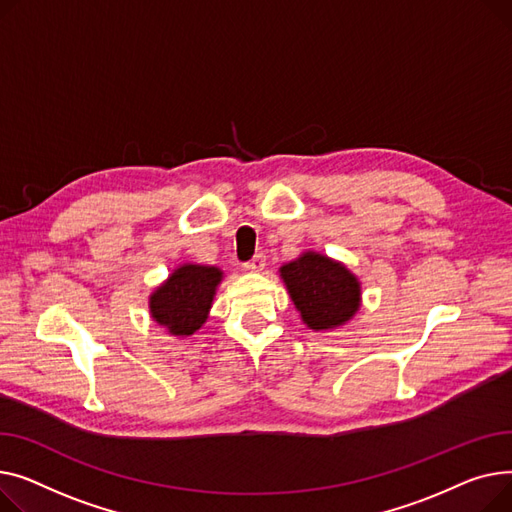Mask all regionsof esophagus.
Returning a JSON list of instances; mask_svg holds the SVG:
<instances>
[{
    "mask_svg": "<svg viewBox=\"0 0 512 512\" xmlns=\"http://www.w3.org/2000/svg\"><path fill=\"white\" fill-rule=\"evenodd\" d=\"M266 266V256L262 254V252H258L252 260H248L246 264H244V268L246 270H252V273H258V270H262Z\"/></svg>",
    "mask_w": 512,
    "mask_h": 512,
    "instance_id": "esophagus-1",
    "label": "esophagus"
}]
</instances>
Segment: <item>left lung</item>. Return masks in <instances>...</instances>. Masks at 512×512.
<instances>
[{
    "mask_svg": "<svg viewBox=\"0 0 512 512\" xmlns=\"http://www.w3.org/2000/svg\"><path fill=\"white\" fill-rule=\"evenodd\" d=\"M295 308L314 330L345 324L359 308V283L349 270L330 258L306 252L281 268Z\"/></svg>",
    "mask_w": 512,
    "mask_h": 512,
    "instance_id": "8db88e82",
    "label": "left lung"
}]
</instances>
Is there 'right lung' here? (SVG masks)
I'll return each instance as SVG.
<instances>
[{
    "label": "right lung",
    "instance_id": "add662e5",
    "mask_svg": "<svg viewBox=\"0 0 512 512\" xmlns=\"http://www.w3.org/2000/svg\"><path fill=\"white\" fill-rule=\"evenodd\" d=\"M223 273L215 266L184 264L150 295V314L171 335L188 337L204 324Z\"/></svg>",
    "mask_w": 512,
    "mask_h": 512
}]
</instances>
